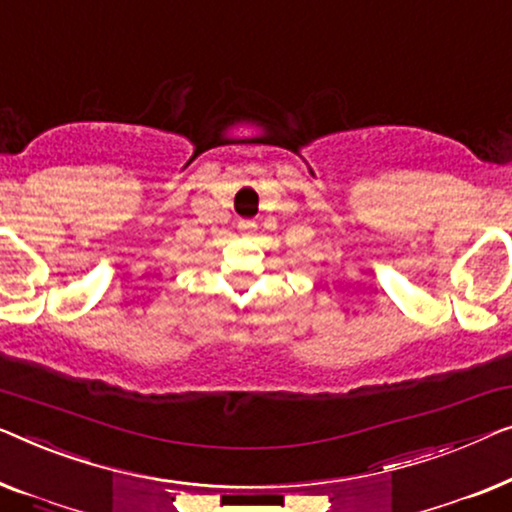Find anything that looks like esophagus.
Returning a JSON list of instances; mask_svg holds the SVG:
<instances>
[{"label": "esophagus", "mask_w": 512, "mask_h": 512, "mask_svg": "<svg viewBox=\"0 0 512 512\" xmlns=\"http://www.w3.org/2000/svg\"><path fill=\"white\" fill-rule=\"evenodd\" d=\"M255 227H257L255 220H239V229H241L243 234H250Z\"/></svg>", "instance_id": "obj_1"}]
</instances>
